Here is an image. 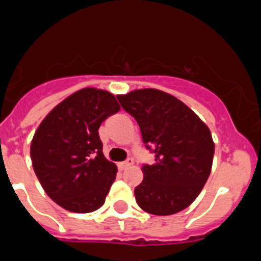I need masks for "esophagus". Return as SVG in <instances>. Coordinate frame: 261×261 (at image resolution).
Returning a JSON list of instances; mask_svg holds the SVG:
<instances>
[{
    "instance_id": "obj_1",
    "label": "esophagus",
    "mask_w": 261,
    "mask_h": 261,
    "mask_svg": "<svg viewBox=\"0 0 261 261\" xmlns=\"http://www.w3.org/2000/svg\"><path fill=\"white\" fill-rule=\"evenodd\" d=\"M134 164V160L133 158H127V160L126 161H123V162H119L118 164V167L121 170H125V169H127L128 166H131V165Z\"/></svg>"
}]
</instances>
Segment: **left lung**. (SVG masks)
Wrapping results in <instances>:
<instances>
[{
    "label": "left lung",
    "instance_id": "left-lung-1",
    "mask_svg": "<svg viewBox=\"0 0 261 261\" xmlns=\"http://www.w3.org/2000/svg\"><path fill=\"white\" fill-rule=\"evenodd\" d=\"M117 97L136 119L145 147L155 157L154 164L143 166L136 202L153 215L180 213L210 176L215 152L210 128L189 107L161 90H134Z\"/></svg>",
    "mask_w": 261,
    "mask_h": 261
}]
</instances>
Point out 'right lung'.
I'll return each instance as SVG.
<instances>
[{"label": "right lung", "instance_id": "1", "mask_svg": "<svg viewBox=\"0 0 261 261\" xmlns=\"http://www.w3.org/2000/svg\"><path fill=\"white\" fill-rule=\"evenodd\" d=\"M118 111L113 94L86 87L58 104L36 130L33 170L43 191L65 210L92 213L106 202L117 166L104 157L97 130Z\"/></svg>", "mask_w": 261, "mask_h": 261}]
</instances>
